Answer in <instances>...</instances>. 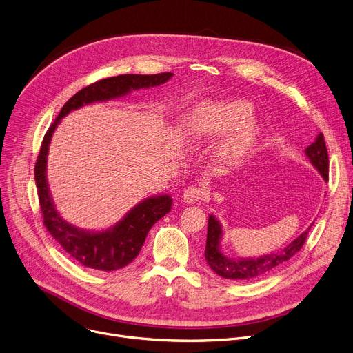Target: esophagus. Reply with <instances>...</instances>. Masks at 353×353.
Segmentation results:
<instances>
[{
    "label": "esophagus",
    "mask_w": 353,
    "mask_h": 353,
    "mask_svg": "<svg viewBox=\"0 0 353 353\" xmlns=\"http://www.w3.org/2000/svg\"><path fill=\"white\" fill-rule=\"evenodd\" d=\"M202 196H203V191L199 188V186H195V185L188 186V188H186L182 194V199L186 203H196L202 199Z\"/></svg>",
    "instance_id": "1"
}]
</instances>
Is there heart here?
<instances>
[{
	"label": "heart",
	"instance_id": "heart-1",
	"mask_svg": "<svg viewBox=\"0 0 353 353\" xmlns=\"http://www.w3.org/2000/svg\"><path fill=\"white\" fill-rule=\"evenodd\" d=\"M251 118L252 108L245 101L203 102L183 118L181 135L188 142H199L232 130L222 143V155L239 159L258 139V127Z\"/></svg>",
	"mask_w": 353,
	"mask_h": 353
}]
</instances>
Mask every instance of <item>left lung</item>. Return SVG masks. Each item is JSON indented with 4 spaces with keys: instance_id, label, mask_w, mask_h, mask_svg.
<instances>
[{
    "instance_id": "1",
    "label": "left lung",
    "mask_w": 353,
    "mask_h": 353,
    "mask_svg": "<svg viewBox=\"0 0 353 353\" xmlns=\"http://www.w3.org/2000/svg\"><path fill=\"white\" fill-rule=\"evenodd\" d=\"M305 155L310 161V163L318 170L322 175L325 182H327L329 174V158L327 150L325 145L323 134H318L314 143H310L305 150ZM314 223L305 232H302L298 238H295L291 243L286 245L282 250L266 254L258 258H230L221 251V239L223 235L221 222L214 216L210 215L208 218V235H206V246H205V259L208 262L212 271L225 278V279H234V281H252L261 278L274 269L285 263L288 259H291L295 254L301 251L303 246L309 230Z\"/></svg>"
}]
</instances>
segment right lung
I'll return each instance as SVG.
<instances>
[{
	"label": "right lung",
	"mask_w": 353,
	"mask_h": 353,
	"mask_svg": "<svg viewBox=\"0 0 353 353\" xmlns=\"http://www.w3.org/2000/svg\"><path fill=\"white\" fill-rule=\"evenodd\" d=\"M172 72L155 75L125 74L97 81L87 88L78 91L65 102L44 137L34 172L44 225L52 238L64 248V251L81 265L98 269V271H117L131 263L139 254L152 225L171 211L172 198L170 195L145 198L108 230H79L59 215L48 188L47 157L54 131L62 118L81 107L125 97L131 91L141 88L158 87L172 78Z\"/></svg>",
	"instance_id": "1"
}]
</instances>
